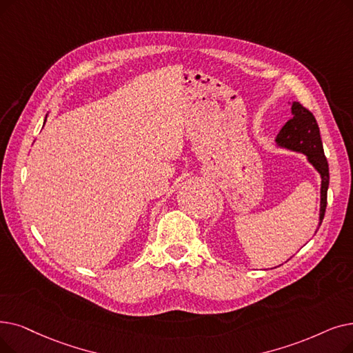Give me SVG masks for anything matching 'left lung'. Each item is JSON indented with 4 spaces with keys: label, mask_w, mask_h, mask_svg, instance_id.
Returning a JSON list of instances; mask_svg holds the SVG:
<instances>
[{
    "label": "left lung",
    "mask_w": 353,
    "mask_h": 353,
    "mask_svg": "<svg viewBox=\"0 0 353 353\" xmlns=\"http://www.w3.org/2000/svg\"><path fill=\"white\" fill-rule=\"evenodd\" d=\"M291 117L275 137V145L294 152H301L320 176V209L319 225L325 218L329 189V164L325 157L320 130L314 115L299 102H290ZM316 229V232H317Z\"/></svg>",
    "instance_id": "obj_1"
}]
</instances>
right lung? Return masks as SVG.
<instances>
[{"mask_svg": "<svg viewBox=\"0 0 353 353\" xmlns=\"http://www.w3.org/2000/svg\"><path fill=\"white\" fill-rule=\"evenodd\" d=\"M48 115H49V112H48ZM48 115H46V118H48ZM44 122H46V119H44Z\"/></svg>", "mask_w": 353, "mask_h": 353, "instance_id": "obj_1", "label": "right lung"}]
</instances>
